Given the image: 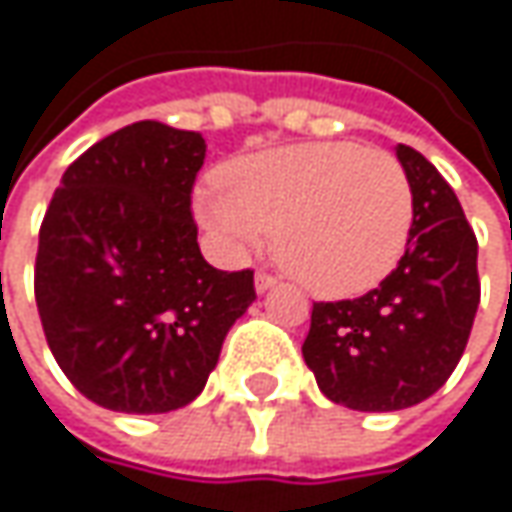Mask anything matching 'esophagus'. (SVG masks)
Wrapping results in <instances>:
<instances>
[{
  "instance_id": "esophagus-1",
  "label": "esophagus",
  "mask_w": 512,
  "mask_h": 512,
  "mask_svg": "<svg viewBox=\"0 0 512 512\" xmlns=\"http://www.w3.org/2000/svg\"><path fill=\"white\" fill-rule=\"evenodd\" d=\"M273 285H276V276H273V273H268V270H259V273H256V291H259V294H265Z\"/></svg>"
}]
</instances>
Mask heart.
<instances>
[{
	"label": "heart",
	"instance_id": "b5f03b06",
	"mask_svg": "<svg viewBox=\"0 0 512 512\" xmlns=\"http://www.w3.org/2000/svg\"><path fill=\"white\" fill-rule=\"evenodd\" d=\"M198 216L224 253L273 233L276 262L317 296H357L397 268L415 190L392 152L354 141L296 143L247 155L198 192Z\"/></svg>",
	"mask_w": 512,
	"mask_h": 512
}]
</instances>
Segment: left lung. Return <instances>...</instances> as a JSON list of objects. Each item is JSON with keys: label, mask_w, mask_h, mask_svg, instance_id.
Masks as SVG:
<instances>
[{"label": "left lung", "mask_w": 512, "mask_h": 512, "mask_svg": "<svg viewBox=\"0 0 512 512\" xmlns=\"http://www.w3.org/2000/svg\"><path fill=\"white\" fill-rule=\"evenodd\" d=\"M397 158L415 190L406 253L369 294L314 302L302 343L322 395L357 412H395L435 395L481 302L478 239L458 195L418 149L400 143Z\"/></svg>", "instance_id": "8db88e82"}]
</instances>
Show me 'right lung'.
Masks as SVG:
<instances>
[{
  "label": "right lung",
  "instance_id": "1",
  "mask_svg": "<svg viewBox=\"0 0 512 512\" xmlns=\"http://www.w3.org/2000/svg\"><path fill=\"white\" fill-rule=\"evenodd\" d=\"M201 132L141 120L65 169L39 227L34 296L63 374L103 409L161 415L201 395L253 270L198 250Z\"/></svg>",
  "mask_w": 512,
  "mask_h": 512
}]
</instances>
